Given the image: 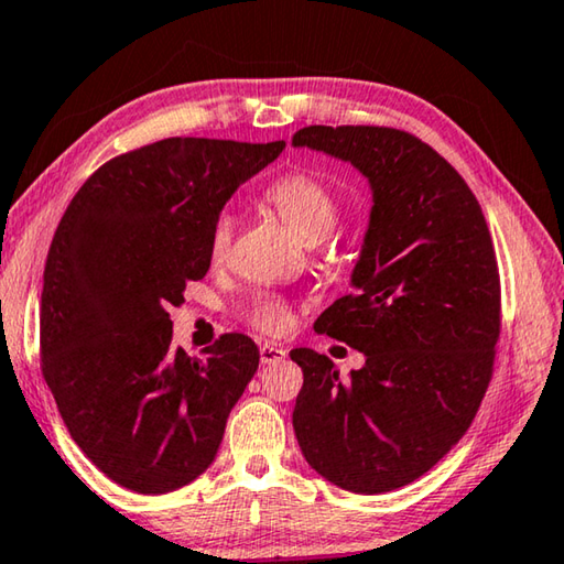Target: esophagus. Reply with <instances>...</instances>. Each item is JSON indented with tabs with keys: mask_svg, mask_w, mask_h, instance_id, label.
Listing matches in <instances>:
<instances>
[{
	"mask_svg": "<svg viewBox=\"0 0 564 564\" xmlns=\"http://www.w3.org/2000/svg\"><path fill=\"white\" fill-rule=\"evenodd\" d=\"M285 356H289V350L283 346H275V343H263L261 346V362L263 366H273V362H281Z\"/></svg>",
	"mask_w": 564,
	"mask_h": 564,
	"instance_id": "obj_1",
	"label": "esophagus"
}]
</instances>
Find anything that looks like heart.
<instances>
[{"label":"heart","instance_id":"obj_1","mask_svg":"<svg viewBox=\"0 0 564 564\" xmlns=\"http://www.w3.org/2000/svg\"><path fill=\"white\" fill-rule=\"evenodd\" d=\"M269 202L275 206V212L289 224L301 241L318 243L330 236L338 221V202L333 191L318 181L316 176L305 174V171H291L275 178L265 191ZM236 231V218L231 212L216 214L212 231H208V253L214 263H221L228 251H231ZM248 321L259 330L281 333L289 328L291 311L289 305L279 299H263L248 313Z\"/></svg>","mask_w":564,"mask_h":564}]
</instances>
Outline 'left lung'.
<instances>
[{
	"instance_id": "8db88e82",
	"label": "left lung",
	"mask_w": 564,
	"mask_h": 564,
	"mask_svg": "<svg viewBox=\"0 0 564 564\" xmlns=\"http://www.w3.org/2000/svg\"><path fill=\"white\" fill-rule=\"evenodd\" d=\"M293 147L350 161L373 188L352 293L313 326L366 366L340 380L328 356L293 348L303 370L293 431L338 488L398 490L460 441L490 386L500 338L492 238L465 178L413 133L305 127Z\"/></svg>"
}]
</instances>
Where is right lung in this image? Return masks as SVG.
<instances>
[{"label": "right lung", "mask_w": 564, "mask_h": 564, "mask_svg": "<svg viewBox=\"0 0 564 564\" xmlns=\"http://www.w3.org/2000/svg\"><path fill=\"white\" fill-rule=\"evenodd\" d=\"M283 141L171 137L113 156L66 206L44 265L42 376L82 453L121 488L161 495L214 463L259 346L171 343V305L202 281L208 231Z\"/></svg>", "instance_id": "1"}]
</instances>
